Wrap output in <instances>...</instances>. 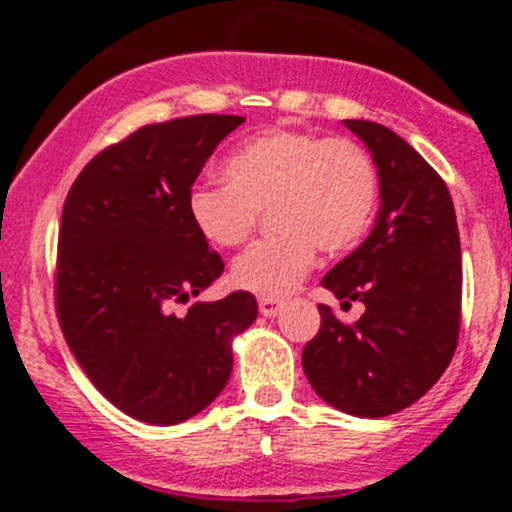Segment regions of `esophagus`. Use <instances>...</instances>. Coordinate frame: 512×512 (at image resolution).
I'll return each mask as SVG.
<instances>
[{
  "label": "esophagus",
  "instance_id": "34e87169",
  "mask_svg": "<svg viewBox=\"0 0 512 512\" xmlns=\"http://www.w3.org/2000/svg\"><path fill=\"white\" fill-rule=\"evenodd\" d=\"M257 305H260V313L264 317H274L281 310V301H276V298H267V296H262L260 301H257Z\"/></svg>",
  "mask_w": 512,
  "mask_h": 512
}]
</instances>
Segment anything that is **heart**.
I'll return each instance as SVG.
<instances>
[{"label":"heart","instance_id":"1","mask_svg":"<svg viewBox=\"0 0 512 512\" xmlns=\"http://www.w3.org/2000/svg\"><path fill=\"white\" fill-rule=\"evenodd\" d=\"M226 182H197L187 195L192 226L211 248H233L269 211L276 236L252 243L231 267L238 289L286 296L313 269L317 248L351 250L378 209L373 156L351 139H322L289 127L264 129L223 161Z\"/></svg>","mask_w":512,"mask_h":512}]
</instances>
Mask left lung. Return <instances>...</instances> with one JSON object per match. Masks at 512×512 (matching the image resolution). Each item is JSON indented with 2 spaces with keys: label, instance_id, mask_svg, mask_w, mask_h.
Returning <instances> with one entry per match:
<instances>
[{
  "label": "left lung",
  "instance_id": "obj_1",
  "mask_svg": "<svg viewBox=\"0 0 512 512\" xmlns=\"http://www.w3.org/2000/svg\"><path fill=\"white\" fill-rule=\"evenodd\" d=\"M368 146L380 175L373 231L334 264L322 286L366 305L344 325L330 305L305 344L303 370L334 409L363 419L407 409L438 383L460 334L462 252L443 178L399 134L370 120H344Z\"/></svg>",
  "mask_w": 512,
  "mask_h": 512
}]
</instances>
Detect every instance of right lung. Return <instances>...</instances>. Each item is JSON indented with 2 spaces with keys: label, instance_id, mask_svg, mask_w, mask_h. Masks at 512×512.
<instances>
[{
  "label": "right lung",
  "instance_id": "add662e5",
  "mask_svg": "<svg viewBox=\"0 0 512 512\" xmlns=\"http://www.w3.org/2000/svg\"><path fill=\"white\" fill-rule=\"evenodd\" d=\"M243 122L192 115L137 129L91 158L64 202L55 272L64 339L96 390L146 424L207 409L231 378L233 337L257 317L248 291L173 313L223 272L187 195Z\"/></svg>",
  "mask_w": 512,
  "mask_h": 512
}]
</instances>
